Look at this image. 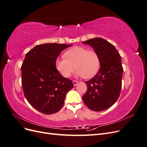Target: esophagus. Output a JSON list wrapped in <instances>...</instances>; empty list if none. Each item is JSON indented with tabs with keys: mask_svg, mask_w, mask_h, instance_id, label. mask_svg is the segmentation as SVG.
Masks as SVG:
<instances>
[{
	"mask_svg": "<svg viewBox=\"0 0 147 147\" xmlns=\"http://www.w3.org/2000/svg\"><path fill=\"white\" fill-rule=\"evenodd\" d=\"M78 81H76V80H74V81H73V84H74V86H76L77 84H78Z\"/></svg>",
	"mask_w": 147,
	"mask_h": 147,
	"instance_id": "obj_1",
	"label": "esophagus"
}]
</instances>
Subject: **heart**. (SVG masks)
Instances as JSON below:
<instances>
[{
	"instance_id": "heart-1",
	"label": "heart",
	"mask_w": 147,
	"mask_h": 147,
	"mask_svg": "<svg viewBox=\"0 0 147 147\" xmlns=\"http://www.w3.org/2000/svg\"><path fill=\"white\" fill-rule=\"evenodd\" d=\"M64 56L65 58H57L55 61L57 70L64 77H69L76 68V76L90 78L100 69L99 56L94 50H88L82 47H74L65 51Z\"/></svg>"
}]
</instances>
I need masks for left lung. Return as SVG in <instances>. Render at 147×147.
Segmentation results:
<instances>
[{"label":"left lung","instance_id":"obj_1","mask_svg":"<svg viewBox=\"0 0 147 147\" xmlns=\"http://www.w3.org/2000/svg\"><path fill=\"white\" fill-rule=\"evenodd\" d=\"M98 54L100 67L98 73L88 82L87 91L83 100L88 107L100 112L112 107L121 92L123 68L121 57L115 47L102 38H94L83 42Z\"/></svg>","mask_w":147,"mask_h":147}]
</instances>
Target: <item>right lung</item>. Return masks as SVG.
<instances>
[{
    "label": "right lung",
    "instance_id": "obj_1",
    "mask_svg": "<svg viewBox=\"0 0 147 147\" xmlns=\"http://www.w3.org/2000/svg\"><path fill=\"white\" fill-rule=\"evenodd\" d=\"M72 45L44 43L26 55L21 65L24 94L34 109L43 114L55 113L62 108L72 81L57 70L55 61L64 49Z\"/></svg>",
    "mask_w": 147,
    "mask_h": 147
}]
</instances>
